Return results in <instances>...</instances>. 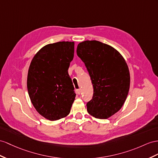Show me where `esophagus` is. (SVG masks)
I'll use <instances>...</instances> for the list:
<instances>
[{
  "label": "esophagus",
  "mask_w": 158,
  "mask_h": 158,
  "mask_svg": "<svg viewBox=\"0 0 158 158\" xmlns=\"http://www.w3.org/2000/svg\"><path fill=\"white\" fill-rule=\"evenodd\" d=\"M76 91H77V93L79 95H80L81 94V89H78L76 90Z\"/></svg>",
  "instance_id": "esophagus-1"
}]
</instances>
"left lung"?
Segmentation results:
<instances>
[{"mask_svg":"<svg viewBox=\"0 0 158 158\" xmlns=\"http://www.w3.org/2000/svg\"><path fill=\"white\" fill-rule=\"evenodd\" d=\"M77 54L83 60L94 86L92 99L87 103L89 114L107 119L122 107L130 86V75L123 56L115 48L98 40L78 44Z\"/></svg>","mask_w":158,"mask_h":158,"instance_id":"left-lung-1","label":"left lung"}]
</instances>
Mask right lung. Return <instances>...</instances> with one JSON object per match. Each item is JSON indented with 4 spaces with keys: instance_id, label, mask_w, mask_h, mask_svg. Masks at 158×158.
I'll list each match as a JSON object with an SVG mask.
<instances>
[{
    "instance_id": "1",
    "label": "right lung",
    "mask_w": 158,
    "mask_h": 158,
    "mask_svg": "<svg viewBox=\"0 0 158 158\" xmlns=\"http://www.w3.org/2000/svg\"><path fill=\"white\" fill-rule=\"evenodd\" d=\"M74 42L48 44L35 54L27 75V89L35 110L50 121L69 114L76 94L68 69L74 56Z\"/></svg>"
}]
</instances>
